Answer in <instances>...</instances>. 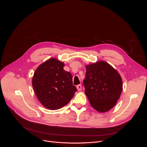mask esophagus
I'll list each match as a JSON object with an SVG mask.
<instances>
[{
    "label": "esophagus",
    "mask_w": 147,
    "mask_h": 147,
    "mask_svg": "<svg viewBox=\"0 0 147 147\" xmlns=\"http://www.w3.org/2000/svg\"><path fill=\"white\" fill-rule=\"evenodd\" d=\"M77 88L78 90V91H81V89H82V87H81V84H79L78 86H77Z\"/></svg>",
    "instance_id": "esophagus-1"
}]
</instances>
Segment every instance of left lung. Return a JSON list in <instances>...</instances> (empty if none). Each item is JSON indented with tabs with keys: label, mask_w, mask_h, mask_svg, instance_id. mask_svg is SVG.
I'll list each match as a JSON object with an SVG mask.
<instances>
[{
	"label": "left lung",
	"mask_w": 147,
	"mask_h": 147,
	"mask_svg": "<svg viewBox=\"0 0 147 147\" xmlns=\"http://www.w3.org/2000/svg\"><path fill=\"white\" fill-rule=\"evenodd\" d=\"M86 69L83 85L90 104L98 112L108 111L115 105L121 93L120 74L103 61L87 65Z\"/></svg>",
	"instance_id": "1"
}]
</instances>
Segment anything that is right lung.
<instances>
[{
	"label": "right lung",
	"instance_id": "add662e5",
	"mask_svg": "<svg viewBox=\"0 0 147 147\" xmlns=\"http://www.w3.org/2000/svg\"><path fill=\"white\" fill-rule=\"evenodd\" d=\"M63 67V63L50 59L37 68L32 78V87L38 99L51 110L66 105L77 91L73 84L71 73Z\"/></svg>",
	"mask_w": 147,
	"mask_h": 147
}]
</instances>
